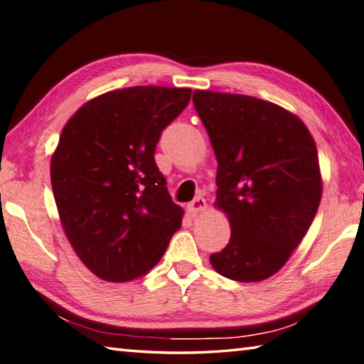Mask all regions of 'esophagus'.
<instances>
[{
	"mask_svg": "<svg viewBox=\"0 0 364 364\" xmlns=\"http://www.w3.org/2000/svg\"><path fill=\"white\" fill-rule=\"evenodd\" d=\"M205 207H207V202H205L202 196H197L193 202L188 203V211L194 215V213H199V211L205 210Z\"/></svg>",
	"mask_w": 364,
	"mask_h": 364,
	"instance_id": "1",
	"label": "esophagus"
}]
</instances>
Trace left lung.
Segmentation results:
<instances>
[{
    "label": "left lung",
    "mask_w": 364,
    "mask_h": 364,
    "mask_svg": "<svg viewBox=\"0 0 364 364\" xmlns=\"http://www.w3.org/2000/svg\"><path fill=\"white\" fill-rule=\"evenodd\" d=\"M193 102L216 154V207L230 221L229 243L210 256L211 266L230 280H266L318 210L314 138L299 117L261 98L196 90Z\"/></svg>",
    "instance_id": "left-lung-1"
}]
</instances>
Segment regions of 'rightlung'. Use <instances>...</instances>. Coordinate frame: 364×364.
<instances>
[{
    "instance_id": "add662e5",
    "label": "right lung",
    "mask_w": 364,
    "mask_h": 364,
    "mask_svg": "<svg viewBox=\"0 0 364 364\" xmlns=\"http://www.w3.org/2000/svg\"><path fill=\"white\" fill-rule=\"evenodd\" d=\"M191 89L136 85L107 92L65 125L50 159L62 226L79 259L108 282H130L161 261L181 226L154 161L162 130Z\"/></svg>"
}]
</instances>
